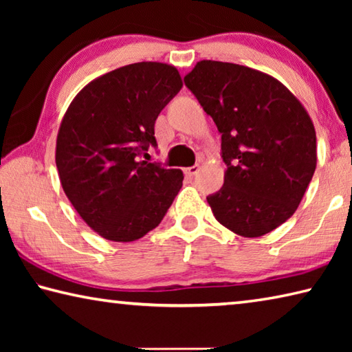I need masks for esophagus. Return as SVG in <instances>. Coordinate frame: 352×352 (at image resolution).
<instances>
[{
	"label": "esophagus",
	"mask_w": 352,
	"mask_h": 352,
	"mask_svg": "<svg viewBox=\"0 0 352 352\" xmlns=\"http://www.w3.org/2000/svg\"><path fill=\"white\" fill-rule=\"evenodd\" d=\"M199 164H195V166H190V168H188L186 170H184V172H186V175L188 177H194V175H197V172H199Z\"/></svg>",
	"instance_id": "34e87169"
}]
</instances>
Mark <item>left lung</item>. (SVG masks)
Wrapping results in <instances>:
<instances>
[{"label":"left lung","instance_id":"left-lung-1","mask_svg":"<svg viewBox=\"0 0 352 352\" xmlns=\"http://www.w3.org/2000/svg\"><path fill=\"white\" fill-rule=\"evenodd\" d=\"M184 83L222 133L223 186L206 197L214 217L243 237L283 225L317 168L305 107L275 77L243 65L200 60Z\"/></svg>","mask_w":352,"mask_h":352}]
</instances>
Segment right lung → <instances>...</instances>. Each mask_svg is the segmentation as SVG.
<instances>
[{"mask_svg": "<svg viewBox=\"0 0 352 352\" xmlns=\"http://www.w3.org/2000/svg\"><path fill=\"white\" fill-rule=\"evenodd\" d=\"M182 87L172 65L132 63L87 83L65 111L56 142L62 188L107 241L132 242L157 228L182 188L180 169L140 160L157 146L155 121Z\"/></svg>", "mask_w": 352, "mask_h": 352, "instance_id": "add662e5", "label": "right lung"}]
</instances>
